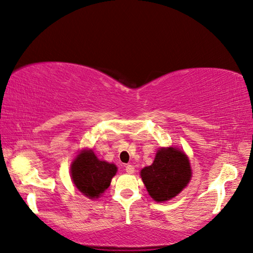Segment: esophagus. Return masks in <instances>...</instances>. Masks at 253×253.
<instances>
[{
	"label": "esophagus",
	"instance_id": "esophagus-1",
	"mask_svg": "<svg viewBox=\"0 0 253 253\" xmlns=\"http://www.w3.org/2000/svg\"><path fill=\"white\" fill-rule=\"evenodd\" d=\"M125 170L128 174H132L135 172V168L132 165H126L125 166Z\"/></svg>",
	"mask_w": 253,
	"mask_h": 253
}]
</instances>
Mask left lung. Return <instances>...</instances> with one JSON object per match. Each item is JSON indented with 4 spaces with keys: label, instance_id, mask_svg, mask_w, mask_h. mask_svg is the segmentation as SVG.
Instances as JSON below:
<instances>
[{
    "label": "left lung",
    "instance_id": "left-lung-1",
    "mask_svg": "<svg viewBox=\"0 0 253 253\" xmlns=\"http://www.w3.org/2000/svg\"><path fill=\"white\" fill-rule=\"evenodd\" d=\"M140 176L152 199L164 202L176 196L190 182V162L179 149L161 148L153 164L140 170Z\"/></svg>",
    "mask_w": 253,
    "mask_h": 253
}]
</instances>
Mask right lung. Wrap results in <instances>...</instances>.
<instances>
[{
    "instance_id": "1",
    "label": "right lung",
    "mask_w": 253,
    "mask_h": 253,
    "mask_svg": "<svg viewBox=\"0 0 253 253\" xmlns=\"http://www.w3.org/2000/svg\"><path fill=\"white\" fill-rule=\"evenodd\" d=\"M116 172V165L99 161L91 149L81 152L71 164L72 181L89 199L99 198L109 187Z\"/></svg>"
}]
</instances>
